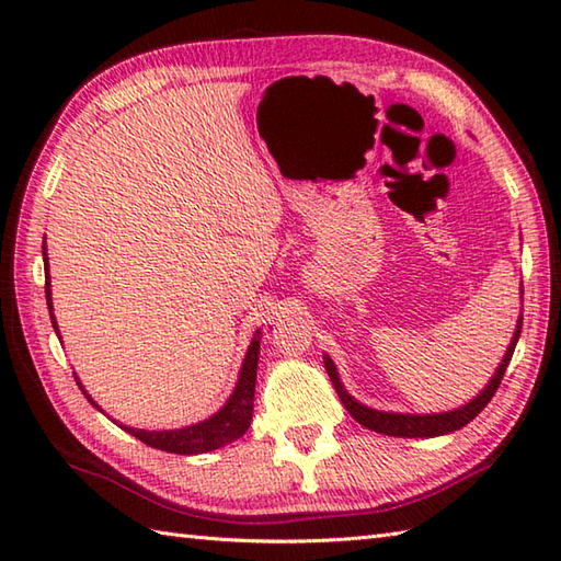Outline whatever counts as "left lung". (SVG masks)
Here are the masks:
<instances>
[{
	"mask_svg": "<svg viewBox=\"0 0 561 561\" xmlns=\"http://www.w3.org/2000/svg\"><path fill=\"white\" fill-rule=\"evenodd\" d=\"M520 294H523V289H520ZM520 328H523V313L516 320L514 337H511L504 359H502V364L496 366V371L490 378V383H486L470 402H465V404H460V408H453L448 412H432V414H416L414 412L412 414V412H386V410L368 408V404L356 400L352 392L344 388L337 366H335V362L330 359L328 354H323V362H325V371H328V376L332 380V386H335L342 404H344V408H347V412L362 426L371 428V432H376V434H386V436L434 438V436H446V434L458 432V428H462L465 424H470L474 416H478L486 408V402L492 400L499 383H502V378L506 374L511 356H514V350H516L518 337H520Z\"/></svg>",
	"mask_w": 561,
	"mask_h": 561,
	"instance_id": "1",
	"label": "left lung"
}]
</instances>
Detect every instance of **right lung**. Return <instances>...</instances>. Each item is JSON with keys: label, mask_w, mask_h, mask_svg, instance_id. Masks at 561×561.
<instances>
[{"label": "right lung", "mask_w": 561, "mask_h": 561, "mask_svg": "<svg viewBox=\"0 0 561 561\" xmlns=\"http://www.w3.org/2000/svg\"><path fill=\"white\" fill-rule=\"evenodd\" d=\"M43 262H45V299H47V311H50V320H53V328L59 335V325H57V318L53 313V284H50V262H47V248L43 241ZM265 335V330L257 328L253 340L248 344V352L243 356V364H241V371H238V380L231 390L229 400H226L221 408L209 414L207 420L195 422V424H187L181 428H159V432H151V428H135V426H127V424H117L121 428H125L127 434H133L135 438H139L141 444H147L151 448H159L165 453H178V456H197V453H209V450H217L226 444H233L236 438H241L248 426L250 420H253V400H255V376H257V356H260V340ZM77 383L81 388L83 396L87 400L96 408L99 412L101 404L93 400L87 388L81 386L79 376L75 374Z\"/></svg>", "instance_id": "add662e5"}]
</instances>
